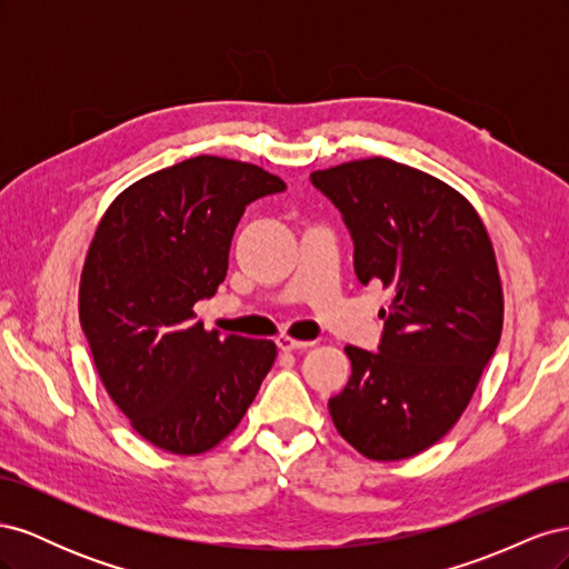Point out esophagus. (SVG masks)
<instances>
[{
	"label": "esophagus",
	"mask_w": 569,
	"mask_h": 569,
	"mask_svg": "<svg viewBox=\"0 0 569 569\" xmlns=\"http://www.w3.org/2000/svg\"><path fill=\"white\" fill-rule=\"evenodd\" d=\"M278 347L282 349V351H297V349H308V347H313L316 341H303V339H295V337H289V335H280L278 339Z\"/></svg>",
	"instance_id": "34e87169"
}]
</instances>
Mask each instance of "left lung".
<instances>
[{
  "label": "left lung",
  "instance_id": "left-lung-1",
  "mask_svg": "<svg viewBox=\"0 0 569 569\" xmlns=\"http://www.w3.org/2000/svg\"><path fill=\"white\" fill-rule=\"evenodd\" d=\"M353 237L358 280L391 289L380 353L347 347L351 377L330 399L337 432L370 460H403L460 420L503 330L491 237L458 189L372 157L313 170Z\"/></svg>",
  "mask_w": 569,
  "mask_h": 569
}]
</instances>
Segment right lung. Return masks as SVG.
<instances>
[{
  "instance_id": "add662e5",
  "label": "right lung",
  "mask_w": 569,
  "mask_h": 569,
  "mask_svg": "<svg viewBox=\"0 0 569 569\" xmlns=\"http://www.w3.org/2000/svg\"><path fill=\"white\" fill-rule=\"evenodd\" d=\"M287 184L253 163L194 157L123 189L101 216L78 311L111 401L142 439L199 456L228 439L278 347L194 322L228 274L247 203Z\"/></svg>"
}]
</instances>
